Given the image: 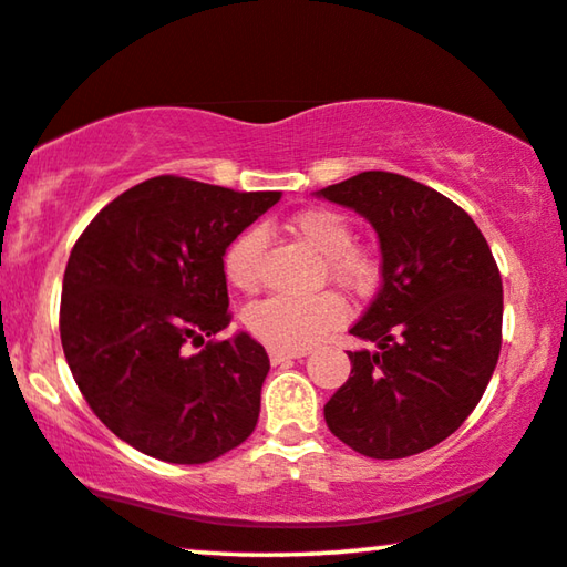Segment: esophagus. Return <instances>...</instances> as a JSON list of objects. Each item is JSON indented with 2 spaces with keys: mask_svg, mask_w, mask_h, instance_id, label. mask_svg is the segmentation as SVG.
Masks as SVG:
<instances>
[{
  "mask_svg": "<svg viewBox=\"0 0 567 567\" xmlns=\"http://www.w3.org/2000/svg\"><path fill=\"white\" fill-rule=\"evenodd\" d=\"M306 358V352H296V350H279V347H269V360L271 365H282L288 360H298Z\"/></svg>",
  "mask_w": 567,
  "mask_h": 567,
  "instance_id": "obj_1",
  "label": "esophagus"
}]
</instances>
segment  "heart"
I'll use <instances>...</instances> for the list:
<instances>
[{"label":"heart","instance_id":"b5f03b06","mask_svg":"<svg viewBox=\"0 0 567 567\" xmlns=\"http://www.w3.org/2000/svg\"><path fill=\"white\" fill-rule=\"evenodd\" d=\"M290 230L308 248L323 256L327 275L350 292L373 290L379 282V264L365 248L354 246V228L334 209H306L290 220ZM264 230L251 228L233 240L225 251V277L233 288L256 290L261 269ZM344 321V303L334 292L313 298L275 296L248 308L246 323L256 337L279 350H306Z\"/></svg>","mask_w":567,"mask_h":567}]
</instances>
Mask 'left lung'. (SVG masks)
<instances>
[{"mask_svg": "<svg viewBox=\"0 0 567 567\" xmlns=\"http://www.w3.org/2000/svg\"><path fill=\"white\" fill-rule=\"evenodd\" d=\"M373 225L381 290L350 329V354L323 406L331 433L371 458H404L462 427L501 354L503 282L485 236L449 196L386 171L316 192Z\"/></svg>", "mask_w": 567, "mask_h": 567, "instance_id": "1", "label": "left lung"}]
</instances>
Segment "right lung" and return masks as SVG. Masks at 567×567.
Wrapping results in <instances>:
<instances>
[{"label":"right lung","instance_id":"1","mask_svg":"<svg viewBox=\"0 0 567 567\" xmlns=\"http://www.w3.org/2000/svg\"><path fill=\"white\" fill-rule=\"evenodd\" d=\"M279 192L178 176L132 186L74 244L62 285L64 358L105 427L142 454L205 464L254 433L269 358L230 323L225 251Z\"/></svg>","mask_w":567,"mask_h":567}]
</instances>
